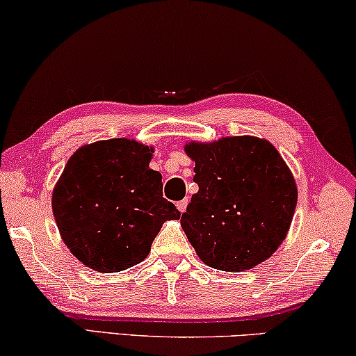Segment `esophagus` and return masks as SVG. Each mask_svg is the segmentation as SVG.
<instances>
[{"instance_id": "esophagus-1", "label": "esophagus", "mask_w": 356, "mask_h": 356, "mask_svg": "<svg viewBox=\"0 0 356 356\" xmlns=\"http://www.w3.org/2000/svg\"><path fill=\"white\" fill-rule=\"evenodd\" d=\"M187 206H188V201L187 200H182V201H179L177 202V209H179V211L180 212H185V211H187Z\"/></svg>"}]
</instances>
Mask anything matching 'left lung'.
Here are the masks:
<instances>
[{
    "instance_id": "8db88e82",
    "label": "left lung",
    "mask_w": 356,
    "mask_h": 356,
    "mask_svg": "<svg viewBox=\"0 0 356 356\" xmlns=\"http://www.w3.org/2000/svg\"><path fill=\"white\" fill-rule=\"evenodd\" d=\"M198 193L180 223L207 266L239 273L277 250L290 228L298 190L289 166L268 140L225 138L190 143Z\"/></svg>"
}]
</instances>
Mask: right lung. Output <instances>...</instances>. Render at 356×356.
Listing matches in <instances>:
<instances>
[{
	"label": "right lung",
	"mask_w": 356,
	"mask_h": 356,
	"mask_svg": "<svg viewBox=\"0 0 356 356\" xmlns=\"http://www.w3.org/2000/svg\"><path fill=\"white\" fill-rule=\"evenodd\" d=\"M154 149L129 139L83 145L66 163L52 195L56 227L79 261L118 273L149 255L161 225L180 218L163 198Z\"/></svg>",
	"instance_id": "add662e5"
}]
</instances>
